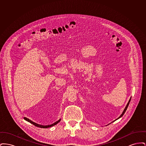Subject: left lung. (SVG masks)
Instances as JSON below:
<instances>
[{"mask_svg":"<svg viewBox=\"0 0 146 146\" xmlns=\"http://www.w3.org/2000/svg\"><path fill=\"white\" fill-rule=\"evenodd\" d=\"M131 98H130V99L129 100V102H128V103H127V105L126 106V107H125V109H124V111H123V113H122V114L120 115V116L119 117V118H117L116 120H117V119H119L120 118H121L124 114V113H125V111H126V110H127V107H128V106H129V104H130V100H131Z\"/></svg>","mask_w":146,"mask_h":146,"instance_id":"left-lung-1","label":"left lung"}]
</instances>
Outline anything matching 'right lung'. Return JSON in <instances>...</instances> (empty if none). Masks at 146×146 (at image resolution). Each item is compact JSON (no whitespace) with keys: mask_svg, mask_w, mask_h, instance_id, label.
<instances>
[{"mask_svg":"<svg viewBox=\"0 0 146 146\" xmlns=\"http://www.w3.org/2000/svg\"><path fill=\"white\" fill-rule=\"evenodd\" d=\"M24 119H25V120L27 121H28V122H29L30 123H31V124H33V125H35V126H37V127H41V128H48V127H51V126H54V125H56V124H57L58 123H59V122L61 121V119H59L58 121H57L55 122L54 123H53L52 124H51V125H40V124H36V123H35V122L32 121V120H29L28 118H26V117H24Z\"/></svg>","mask_w":146,"mask_h":146,"instance_id":"1","label":"right lung"}]
</instances>
